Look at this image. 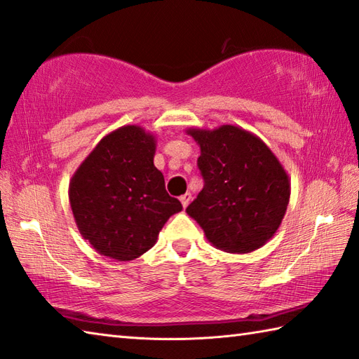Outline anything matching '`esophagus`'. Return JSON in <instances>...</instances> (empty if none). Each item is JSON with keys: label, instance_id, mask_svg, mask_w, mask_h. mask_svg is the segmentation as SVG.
I'll return each mask as SVG.
<instances>
[{"label": "esophagus", "instance_id": "esophagus-1", "mask_svg": "<svg viewBox=\"0 0 359 359\" xmlns=\"http://www.w3.org/2000/svg\"><path fill=\"white\" fill-rule=\"evenodd\" d=\"M180 202H182V205H184V208H187L188 204H190V202H191V193L182 194V196H180Z\"/></svg>", "mask_w": 359, "mask_h": 359}]
</instances>
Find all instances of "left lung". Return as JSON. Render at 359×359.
I'll use <instances>...</instances> for the list:
<instances>
[{"instance_id":"obj_1","label":"left lung","mask_w":359,"mask_h":359,"mask_svg":"<svg viewBox=\"0 0 359 359\" xmlns=\"http://www.w3.org/2000/svg\"><path fill=\"white\" fill-rule=\"evenodd\" d=\"M201 147L204 179L187 213L221 251L245 254L275 236L287 210L290 180L276 155L251 132L221 126L188 128Z\"/></svg>"}]
</instances>
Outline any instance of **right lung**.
Here are the masks:
<instances>
[{"mask_svg": "<svg viewBox=\"0 0 359 359\" xmlns=\"http://www.w3.org/2000/svg\"><path fill=\"white\" fill-rule=\"evenodd\" d=\"M155 142L140 126L117 128L103 136L70 180L78 231L102 256L119 262L140 257L169 217L182 210L154 165Z\"/></svg>", "mask_w": 359, "mask_h": 359, "instance_id": "obj_1", "label": "right lung"}]
</instances>
